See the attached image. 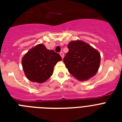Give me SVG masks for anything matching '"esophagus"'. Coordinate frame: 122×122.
I'll list each match as a JSON object with an SVG mask.
<instances>
[{
    "label": "esophagus",
    "instance_id": "1",
    "mask_svg": "<svg viewBox=\"0 0 122 122\" xmlns=\"http://www.w3.org/2000/svg\"><path fill=\"white\" fill-rule=\"evenodd\" d=\"M59 54H60V56H61V57H62V59H63V57H64V53H63V52H59Z\"/></svg>",
    "mask_w": 122,
    "mask_h": 122
}]
</instances>
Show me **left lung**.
I'll return each instance as SVG.
<instances>
[{"mask_svg": "<svg viewBox=\"0 0 122 122\" xmlns=\"http://www.w3.org/2000/svg\"><path fill=\"white\" fill-rule=\"evenodd\" d=\"M69 51L63 62L68 71L78 80H87L98 71L100 54L87 43L81 41H71L68 45Z\"/></svg>", "mask_w": 122, "mask_h": 122, "instance_id": "1", "label": "left lung"}]
</instances>
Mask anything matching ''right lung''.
<instances>
[{"instance_id": "1", "label": "right lung", "mask_w": 122, "mask_h": 122, "mask_svg": "<svg viewBox=\"0 0 122 122\" xmlns=\"http://www.w3.org/2000/svg\"><path fill=\"white\" fill-rule=\"evenodd\" d=\"M61 56L49 50L44 44H39L30 50L22 59V66L29 80L43 83L53 73L54 67L61 61Z\"/></svg>"}]
</instances>
